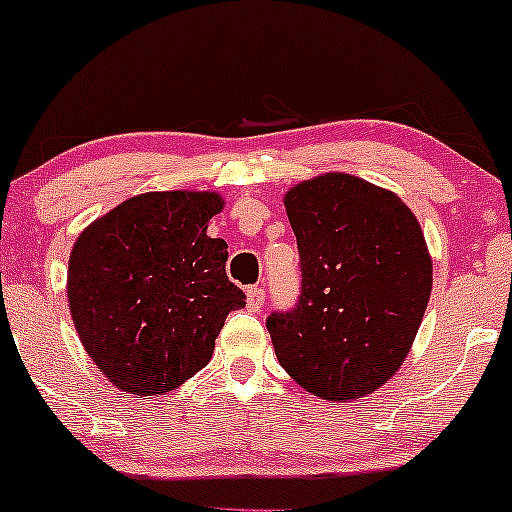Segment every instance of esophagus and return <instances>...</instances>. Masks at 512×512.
<instances>
[{
	"mask_svg": "<svg viewBox=\"0 0 512 512\" xmlns=\"http://www.w3.org/2000/svg\"><path fill=\"white\" fill-rule=\"evenodd\" d=\"M245 296H248V308L252 313H257V310L264 305V289H257V286H250L248 291H245Z\"/></svg>",
	"mask_w": 512,
	"mask_h": 512,
	"instance_id": "obj_1",
	"label": "esophagus"
}]
</instances>
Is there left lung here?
<instances>
[{
	"label": "left lung",
	"mask_w": 512,
	"mask_h": 512,
	"mask_svg": "<svg viewBox=\"0 0 512 512\" xmlns=\"http://www.w3.org/2000/svg\"><path fill=\"white\" fill-rule=\"evenodd\" d=\"M303 267L301 301L267 320L281 368L310 395L351 402L407 358L433 289L421 223L392 190L320 173L284 195Z\"/></svg>",
	"instance_id": "8db88e82"
}]
</instances>
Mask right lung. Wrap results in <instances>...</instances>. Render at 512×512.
<instances>
[{"instance_id":"right-lung-1","label":"right lung","mask_w":512,"mask_h":512,"mask_svg":"<svg viewBox=\"0 0 512 512\" xmlns=\"http://www.w3.org/2000/svg\"><path fill=\"white\" fill-rule=\"evenodd\" d=\"M223 207L211 190L144 192L76 238L69 313L86 354L117 390H178L209 363L228 313L245 305L226 276V240L207 236Z\"/></svg>"}]
</instances>
